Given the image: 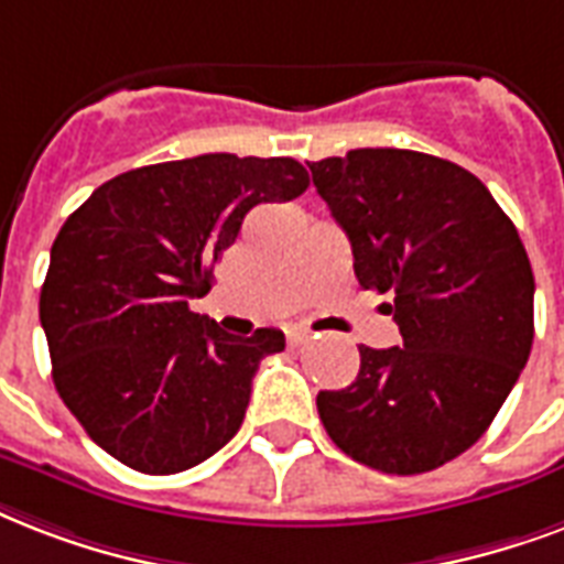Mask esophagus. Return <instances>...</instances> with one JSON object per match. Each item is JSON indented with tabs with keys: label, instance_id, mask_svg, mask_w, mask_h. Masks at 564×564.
<instances>
[{
	"label": "esophagus",
	"instance_id": "1",
	"mask_svg": "<svg viewBox=\"0 0 564 564\" xmlns=\"http://www.w3.org/2000/svg\"><path fill=\"white\" fill-rule=\"evenodd\" d=\"M308 338H312V335H308V332H305V329L288 332V341L294 344V347H300V344H305V341H308Z\"/></svg>",
	"mask_w": 564,
	"mask_h": 564
}]
</instances>
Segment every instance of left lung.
Returning <instances> with one entry per match:
<instances>
[{
    "instance_id": "8db88e82",
    "label": "left lung",
    "mask_w": 564,
    "mask_h": 564,
    "mask_svg": "<svg viewBox=\"0 0 564 564\" xmlns=\"http://www.w3.org/2000/svg\"><path fill=\"white\" fill-rule=\"evenodd\" d=\"M352 247L361 288L403 347H359L356 382L321 391L329 438L382 474H426L482 438L532 350L530 259L474 173L412 150H350L308 164Z\"/></svg>"
}]
</instances>
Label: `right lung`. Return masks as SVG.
Instances as JSON below:
<instances>
[{
	"label": "right lung",
	"instance_id": "right-lung-1",
	"mask_svg": "<svg viewBox=\"0 0 564 564\" xmlns=\"http://www.w3.org/2000/svg\"><path fill=\"white\" fill-rule=\"evenodd\" d=\"M308 187L294 159L208 152L129 170L61 226L41 326L61 400L90 438L141 474H178L241 430L279 329L235 338L187 308L259 203Z\"/></svg>",
	"mask_w": 564,
	"mask_h": 564
}]
</instances>
